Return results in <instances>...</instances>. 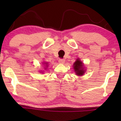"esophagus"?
Returning a JSON list of instances; mask_svg holds the SVG:
<instances>
[{
	"instance_id": "obj_1",
	"label": "esophagus",
	"mask_w": 121,
	"mask_h": 121,
	"mask_svg": "<svg viewBox=\"0 0 121 121\" xmlns=\"http://www.w3.org/2000/svg\"><path fill=\"white\" fill-rule=\"evenodd\" d=\"M58 62L60 64H64V62H65V60L63 59H59L58 60Z\"/></svg>"
}]
</instances>
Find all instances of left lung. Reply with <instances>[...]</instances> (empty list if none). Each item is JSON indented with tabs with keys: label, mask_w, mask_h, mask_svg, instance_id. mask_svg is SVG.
<instances>
[{
	"label": "left lung",
	"mask_w": 121,
	"mask_h": 121,
	"mask_svg": "<svg viewBox=\"0 0 121 121\" xmlns=\"http://www.w3.org/2000/svg\"><path fill=\"white\" fill-rule=\"evenodd\" d=\"M74 69L76 74L78 75H82L84 73L85 70L82 68V63L80 60L77 59L74 63Z\"/></svg>",
	"instance_id": "left-lung-1"
}]
</instances>
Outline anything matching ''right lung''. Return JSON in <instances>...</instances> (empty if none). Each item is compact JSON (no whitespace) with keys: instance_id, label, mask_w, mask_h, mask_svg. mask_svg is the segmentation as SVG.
Here are the masks:
<instances>
[{"instance_id":"1","label":"right lung","mask_w":121,"mask_h":121,"mask_svg":"<svg viewBox=\"0 0 121 121\" xmlns=\"http://www.w3.org/2000/svg\"><path fill=\"white\" fill-rule=\"evenodd\" d=\"M46 65H47V63H46Z\"/></svg>"}]
</instances>
